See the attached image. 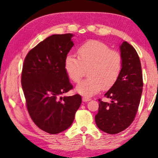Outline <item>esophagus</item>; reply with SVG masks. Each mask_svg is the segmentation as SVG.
I'll return each mask as SVG.
<instances>
[{
    "mask_svg": "<svg viewBox=\"0 0 158 158\" xmlns=\"http://www.w3.org/2000/svg\"><path fill=\"white\" fill-rule=\"evenodd\" d=\"M82 100H83V102H87V101H89L90 99L89 98H87V97H83Z\"/></svg>",
    "mask_w": 158,
    "mask_h": 158,
    "instance_id": "esophagus-1",
    "label": "esophagus"
}]
</instances>
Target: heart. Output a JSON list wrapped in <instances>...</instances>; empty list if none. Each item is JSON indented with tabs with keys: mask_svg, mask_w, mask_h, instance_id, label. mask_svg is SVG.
I'll use <instances>...</instances> for the list:
<instances>
[{
	"mask_svg": "<svg viewBox=\"0 0 158 158\" xmlns=\"http://www.w3.org/2000/svg\"><path fill=\"white\" fill-rule=\"evenodd\" d=\"M78 59L68 55L64 59V70L69 78L78 83L88 69L89 78L80 83L75 91L84 97H91L103 89H109L119 77L122 69L121 54L105 43L90 40L77 49Z\"/></svg>",
	"mask_w": 158,
	"mask_h": 158,
	"instance_id": "1",
	"label": "heart"
}]
</instances>
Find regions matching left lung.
<instances>
[{
	"instance_id": "1",
	"label": "left lung",
	"mask_w": 158,
	"mask_h": 158,
	"mask_svg": "<svg viewBox=\"0 0 158 158\" xmlns=\"http://www.w3.org/2000/svg\"><path fill=\"white\" fill-rule=\"evenodd\" d=\"M119 49L122 72L116 83L104 94L111 99V103L99 99L98 111L95 116L97 127L110 135L124 131L132 123L143 87L141 62L135 49L124 41Z\"/></svg>"
}]
</instances>
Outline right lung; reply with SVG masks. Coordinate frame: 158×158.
Here are the masks:
<instances>
[{
    "label": "right lung",
    "mask_w": 158,
    "mask_h": 158,
    "mask_svg": "<svg viewBox=\"0 0 158 158\" xmlns=\"http://www.w3.org/2000/svg\"><path fill=\"white\" fill-rule=\"evenodd\" d=\"M73 34H54L29 51L24 60L21 85L27 109L39 128L52 135L68 129L81 104V96H62L73 88L64 59L74 45Z\"/></svg>",
    "instance_id": "add662e5"
}]
</instances>
